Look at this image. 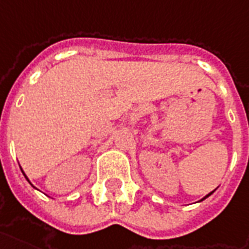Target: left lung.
<instances>
[{"mask_svg": "<svg viewBox=\"0 0 249 249\" xmlns=\"http://www.w3.org/2000/svg\"><path fill=\"white\" fill-rule=\"evenodd\" d=\"M211 194H213V193H210V194H209V195H206V196H204L203 199H206V198H207V196H210V195H211ZM203 199H202V200H203Z\"/></svg>", "mask_w": 249, "mask_h": 249, "instance_id": "left-lung-1", "label": "left lung"}]
</instances>
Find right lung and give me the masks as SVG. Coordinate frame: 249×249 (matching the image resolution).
I'll list each match as a JSON object with an SVG mask.
<instances>
[{"mask_svg":"<svg viewBox=\"0 0 249 249\" xmlns=\"http://www.w3.org/2000/svg\"><path fill=\"white\" fill-rule=\"evenodd\" d=\"M23 176H25V174H23ZM26 179H27V178H26Z\"/></svg>","mask_w":249,"mask_h":249,"instance_id":"right-lung-1","label":"right lung"}]
</instances>
